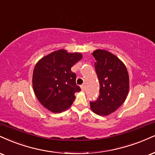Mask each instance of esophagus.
Here are the masks:
<instances>
[{"instance_id": "1", "label": "esophagus", "mask_w": 155, "mask_h": 155, "mask_svg": "<svg viewBox=\"0 0 155 155\" xmlns=\"http://www.w3.org/2000/svg\"><path fill=\"white\" fill-rule=\"evenodd\" d=\"M81 91H84L85 90V86L84 85H81Z\"/></svg>"}]
</instances>
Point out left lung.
<instances>
[{
    "mask_svg": "<svg viewBox=\"0 0 155 155\" xmlns=\"http://www.w3.org/2000/svg\"><path fill=\"white\" fill-rule=\"evenodd\" d=\"M100 81V95L90 102V108L98 115L107 116L122 105L129 91V76L126 66L114 54L97 49L92 53Z\"/></svg>",
    "mask_w": 155,
    "mask_h": 155,
    "instance_id": "obj_1",
    "label": "left lung"
}]
</instances>
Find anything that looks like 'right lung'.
I'll use <instances>...</instances> for the list:
<instances>
[{"label": "right lung", "mask_w": 155, "mask_h": 155, "mask_svg": "<svg viewBox=\"0 0 155 155\" xmlns=\"http://www.w3.org/2000/svg\"><path fill=\"white\" fill-rule=\"evenodd\" d=\"M80 53L60 49L38 61L32 75V86L39 102L53 113L65 111L71 106L76 92L81 89L76 84L71 67L82 58Z\"/></svg>", "instance_id": "right-lung-1"}]
</instances>
